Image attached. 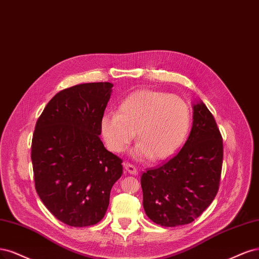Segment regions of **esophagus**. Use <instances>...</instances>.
<instances>
[{
    "label": "esophagus",
    "mask_w": 259,
    "mask_h": 259,
    "mask_svg": "<svg viewBox=\"0 0 259 259\" xmlns=\"http://www.w3.org/2000/svg\"><path fill=\"white\" fill-rule=\"evenodd\" d=\"M123 168L126 169L127 172H129V173L132 174V175H137V174H138V169L136 168L135 165L129 163V162H124V163H123Z\"/></svg>",
    "instance_id": "esophagus-1"
}]
</instances>
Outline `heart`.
Returning <instances> with one entry per match:
<instances>
[{
    "label": "heart",
    "instance_id": "1",
    "mask_svg": "<svg viewBox=\"0 0 259 259\" xmlns=\"http://www.w3.org/2000/svg\"><path fill=\"white\" fill-rule=\"evenodd\" d=\"M191 114L178 96L140 90L124 98L117 114H105L100 121L102 137L113 153H122L135 139L138 159L164 160L177 153L188 136Z\"/></svg>",
    "mask_w": 259,
    "mask_h": 259
}]
</instances>
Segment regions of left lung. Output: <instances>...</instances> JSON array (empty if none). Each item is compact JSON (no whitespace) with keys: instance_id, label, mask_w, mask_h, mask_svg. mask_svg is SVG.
<instances>
[{"instance_id":"obj_1","label":"left lung","mask_w":259,"mask_h":259,"mask_svg":"<svg viewBox=\"0 0 259 259\" xmlns=\"http://www.w3.org/2000/svg\"><path fill=\"white\" fill-rule=\"evenodd\" d=\"M193 127L181 151L142 174L143 207L154 223L175 227L194 222L219 191L223 138L202 101L194 104Z\"/></svg>"}]
</instances>
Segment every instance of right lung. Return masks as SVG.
Segmentation results:
<instances>
[{"instance_id":"right-lung-1","label":"right lung","mask_w":259,"mask_h":259,"mask_svg":"<svg viewBox=\"0 0 259 259\" xmlns=\"http://www.w3.org/2000/svg\"><path fill=\"white\" fill-rule=\"evenodd\" d=\"M111 82H88L58 93L38 117L31 159L35 189L56 219L73 227L101 221L122 160L100 140Z\"/></svg>"}]
</instances>
